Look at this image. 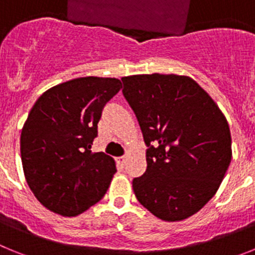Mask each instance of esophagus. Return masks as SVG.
Here are the masks:
<instances>
[{"mask_svg":"<svg viewBox=\"0 0 255 255\" xmlns=\"http://www.w3.org/2000/svg\"><path fill=\"white\" fill-rule=\"evenodd\" d=\"M117 162H119V163H120L121 166H124V164L126 163V157H125V155H123V157H119V158H117Z\"/></svg>","mask_w":255,"mask_h":255,"instance_id":"esophagus-1","label":"esophagus"}]
</instances>
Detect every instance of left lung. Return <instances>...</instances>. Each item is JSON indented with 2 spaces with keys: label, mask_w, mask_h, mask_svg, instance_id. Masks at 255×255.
<instances>
[{
  "label": "left lung",
  "mask_w": 255,
  "mask_h": 255,
  "mask_svg": "<svg viewBox=\"0 0 255 255\" xmlns=\"http://www.w3.org/2000/svg\"><path fill=\"white\" fill-rule=\"evenodd\" d=\"M123 83L147 145L135 197L163 221L190 217L216 194L231 162L226 117L188 76L134 75Z\"/></svg>",
  "instance_id": "8db88e82"
}]
</instances>
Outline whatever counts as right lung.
Returning a JSON list of instances; mask_svg holds the SVG:
<instances>
[{"instance_id":"1","label":"right lung","mask_w":255,"mask_h":255,"mask_svg":"<svg viewBox=\"0 0 255 255\" xmlns=\"http://www.w3.org/2000/svg\"><path fill=\"white\" fill-rule=\"evenodd\" d=\"M121 88L115 78L73 79L44 92L29 112L20 136L22 168L49 211L73 217L106 194L116 164L91 148L103 108Z\"/></svg>"}]
</instances>
